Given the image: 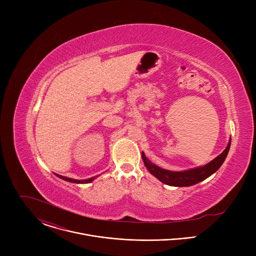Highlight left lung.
<instances>
[{"mask_svg": "<svg viewBox=\"0 0 256 256\" xmlns=\"http://www.w3.org/2000/svg\"><path fill=\"white\" fill-rule=\"evenodd\" d=\"M231 146V138L227 146V148L224 150L222 154L218 155L216 158H214L212 161L208 163L204 166L181 171V172H174L162 169L155 164H153L144 153H142V158L144 163V166L150 171L151 174H153L155 177H157L161 182L165 184L171 186H190L198 184V182L204 180L208 176H210L212 173H214L221 165L224 163L229 149Z\"/></svg>", "mask_w": 256, "mask_h": 256, "instance_id": "1", "label": "left lung"}]
</instances>
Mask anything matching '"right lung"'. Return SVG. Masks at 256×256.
<instances>
[{"label": "right lung", "mask_w": 256, "mask_h": 256, "mask_svg": "<svg viewBox=\"0 0 256 256\" xmlns=\"http://www.w3.org/2000/svg\"><path fill=\"white\" fill-rule=\"evenodd\" d=\"M58 177L64 179V180H66L68 182H74V184H90V182H92L95 177H91V178H88V179H84V180H77V179H72V178H68V177H64V176H62V175H58V174H56Z\"/></svg>", "instance_id": "right-lung-1"}]
</instances>
